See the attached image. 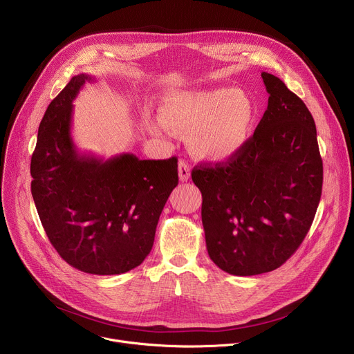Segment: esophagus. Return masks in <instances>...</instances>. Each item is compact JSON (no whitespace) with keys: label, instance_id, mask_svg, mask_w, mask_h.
<instances>
[{"label":"esophagus","instance_id":"34e87169","mask_svg":"<svg viewBox=\"0 0 354 354\" xmlns=\"http://www.w3.org/2000/svg\"><path fill=\"white\" fill-rule=\"evenodd\" d=\"M178 171H179V179L182 182H186L190 179V167L186 161L180 160L179 161V165H178Z\"/></svg>","mask_w":354,"mask_h":354}]
</instances>
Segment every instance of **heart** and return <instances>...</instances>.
<instances>
[{
    "label": "heart",
    "mask_w": 354,
    "mask_h": 354,
    "mask_svg": "<svg viewBox=\"0 0 354 354\" xmlns=\"http://www.w3.org/2000/svg\"><path fill=\"white\" fill-rule=\"evenodd\" d=\"M255 119L257 105L242 89H182L164 96L161 118L149 119L148 129L156 136L186 133L194 157L225 161L248 142Z\"/></svg>",
    "instance_id": "b5f03b06"
}]
</instances>
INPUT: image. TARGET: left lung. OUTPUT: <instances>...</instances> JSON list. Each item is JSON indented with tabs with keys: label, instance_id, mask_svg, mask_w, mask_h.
I'll return each instance as SVG.
<instances>
[{
	"label": "left lung",
	"instance_id": "obj_1",
	"mask_svg": "<svg viewBox=\"0 0 354 354\" xmlns=\"http://www.w3.org/2000/svg\"><path fill=\"white\" fill-rule=\"evenodd\" d=\"M262 78L269 100L254 136L225 164L192 171L209 257L235 276L280 268L304 241L322 193L313 115L280 78Z\"/></svg>",
	"mask_w": 354,
	"mask_h": 354
}]
</instances>
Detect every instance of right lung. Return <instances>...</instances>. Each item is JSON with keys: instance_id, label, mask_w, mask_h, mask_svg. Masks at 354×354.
Here are the masks:
<instances>
[{"instance_id": "obj_1", "label": "right lung", "mask_w": 354, "mask_h": 354, "mask_svg": "<svg viewBox=\"0 0 354 354\" xmlns=\"http://www.w3.org/2000/svg\"><path fill=\"white\" fill-rule=\"evenodd\" d=\"M95 77L80 74L50 102L30 161V189L41 225L73 268L99 276L126 273L147 258L171 192L178 160L104 161L78 153L71 137L73 100Z\"/></svg>"}]
</instances>
